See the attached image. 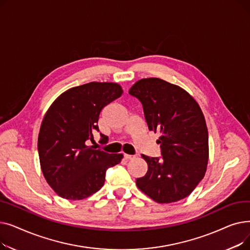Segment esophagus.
Masks as SVG:
<instances>
[{"label": "esophagus", "instance_id": "34e87169", "mask_svg": "<svg viewBox=\"0 0 250 250\" xmlns=\"http://www.w3.org/2000/svg\"><path fill=\"white\" fill-rule=\"evenodd\" d=\"M124 157H125V158L126 160H130V159H134V158H136V156H135V155H128V154H125V155H124Z\"/></svg>", "mask_w": 250, "mask_h": 250}]
</instances>
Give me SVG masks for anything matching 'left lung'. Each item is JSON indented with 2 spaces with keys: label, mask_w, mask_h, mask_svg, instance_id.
Instances as JSON below:
<instances>
[{
  "label": "left lung",
  "mask_w": 250,
  "mask_h": 250,
  "mask_svg": "<svg viewBox=\"0 0 250 250\" xmlns=\"http://www.w3.org/2000/svg\"><path fill=\"white\" fill-rule=\"evenodd\" d=\"M128 93L142 103L149 130L160 133L162 156L142 155L148 171L137 178V187L160 204L187 198L204 178L208 160L201 107L186 90L159 78L142 79Z\"/></svg>",
  "instance_id": "8db88e82"
}]
</instances>
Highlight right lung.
Listing matches in <instances>:
<instances>
[{
    "instance_id": "right-lung-1",
    "label": "right lung",
    "mask_w": 250,
    "mask_h": 250,
    "mask_svg": "<svg viewBox=\"0 0 250 250\" xmlns=\"http://www.w3.org/2000/svg\"><path fill=\"white\" fill-rule=\"evenodd\" d=\"M122 94L116 83L91 82L63 92L46 111L38 135L39 161L47 183L62 199L83 200L95 193L106 170L122 161L123 154L88 146L99 132L101 110ZM100 136L99 143L106 144Z\"/></svg>"
}]
</instances>
